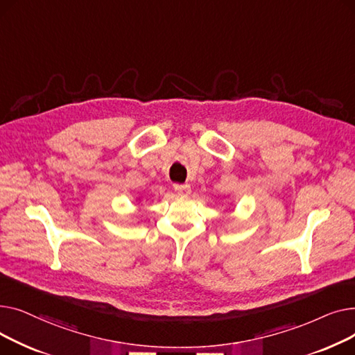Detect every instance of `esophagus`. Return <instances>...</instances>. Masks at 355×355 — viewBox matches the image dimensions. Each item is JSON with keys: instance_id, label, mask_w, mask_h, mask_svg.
Segmentation results:
<instances>
[{"instance_id": "34e87169", "label": "esophagus", "mask_w": 355, "mask_h": 355, "mask_svg": "<svg viewBox=\"0 0 355 355\" xmlns=\"http://www.w3.org/2000/svg\"><path fill=\"white\" fill-rule=\"evenodd\" d=\"M174 190L178 196H184V197H187L191 193L190 184H174Z\"/></svg>"}]
</instances>
